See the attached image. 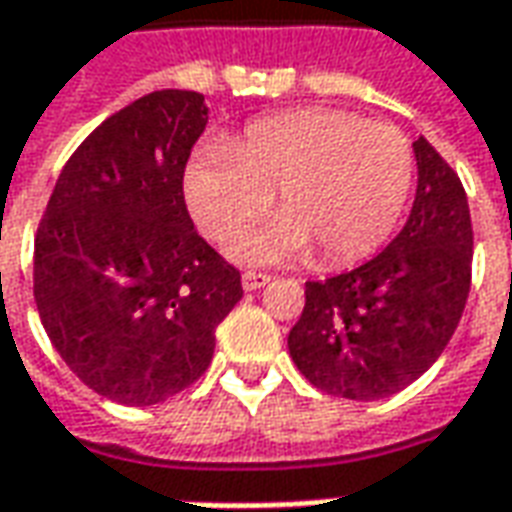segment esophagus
Masks as SVG:
<instances>
[{
  "label": "esophagus",
  "instance_id": "esophagus-1",
  "mask_svg": "<svg viewBox=\"0 0 512 512\" xmlns=\"http://www.w3.org/2000/svg\"><path fill=\"white\" fill-rule=\"evenodd\" d=\"M269 280L271 274H266V271H243V288L246 291H257V288H263Z\"/></svg>",
  "mask_w": 512,
  "mask_h": 512
}]
</instances>
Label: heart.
<instances>
[{
	"mask_svg": "<svg viewBox=\"0 0 512 512\" xmlns=\"http://www.w3.org/2000/svg\"><path fill=\"white\" fill-rule=\"evenodd\" d=\"M415 182V151L403 131L356 111L302 109L252 123L229 148L196 156L184 173L190 215L212 241H229L271 204L266 229L232 243L246 260L314 249L319 266L373 255L401 221Z\"/></svg>",
	"mask_w": 512,
	"mask_h": 512,
	"instance_id": "1",
	"label": "heart"
}]
</instances>
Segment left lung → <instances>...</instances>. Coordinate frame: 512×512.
<instances>
[{"mask_svg":"<svg viewBox=\"0 0 512 512\" xmlns=\"http://www.w3.org/2000/svg\"><path fill=\"white\" fill-rule=\"evenodd\" d=\"M406 227L364 266L305 283L288 353L316 389L381 401L409 387L451 342L471 291L474 229L460 176L423 137Z\"/></svg>","mask_w":512,"mask_h":512,"instance_id":"1","label":"left lung"}]
</instances>
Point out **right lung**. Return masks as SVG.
Returning a JSON list of instances; mask_svg holds the SVG:
<instances>
[{
	"mask_svg": "<svg viewBox=\"0 0 512 512\" xmlns=\"http://www.w3.org/2000/svg\"><path fill=\"white\" fill-rule=\"evenodd\" d=\"M204 95L162 89L78 145L41 215L33 297L66 367L123 406H154L207 373L241 271L193 229L184 168Z\"/></svg>",
	"mask_w": 512,
	"mask_h": 512,
	"instance_id": "add662e5",
	"label": "right lung"
}]
</instances>
